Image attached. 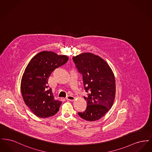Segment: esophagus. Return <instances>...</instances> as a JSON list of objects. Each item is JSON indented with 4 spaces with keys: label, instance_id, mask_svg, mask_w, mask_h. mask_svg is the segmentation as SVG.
<instances>
[{
    "label": "esophagus",
    "instance_id": "esophagus-1",
    "mask_svg": "<svg viewBox=\"0 0 152 152\" xmlns=\"http://www.w3.org/2000/svg\"><path fill=\"white\" fill-rule=\"evenodd\" d=\"M66 99L69 100V101H74L75 99V97L74 96H72V95H69V96H68L66 97Z\"/></svg>",
    "mask_w": 152,
    "mask_h": 152
}]
</instances>
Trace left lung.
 <instances>
[{
  "label": "left lung",
  "instance_id": "left-lung-1",
  "mask_svg": "<svg viewBox=\"0 0 152 152\" xmlns=\"http://www.w3.org/2000/svg\"><path fill=\"white\" fill-rule=\"evenodd\" d=\"M73 61L83 76L87 93V108L79 116L87 121L98 120L112 108L116 94L114 74L108 63L92 53H83L73 56Z\"/></svg>",
  "mask_w": 152,
  "mask_h": 152
}]
</instances>
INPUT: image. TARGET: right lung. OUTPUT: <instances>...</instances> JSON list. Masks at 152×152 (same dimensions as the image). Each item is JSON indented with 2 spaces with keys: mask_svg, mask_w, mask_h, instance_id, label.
Returning a JSON list of instances; mask_svg holds the SVG:
<instances>
[{
  "mask_svg": "<svg viewBox=\"0 0 152 152\" xmlns=\"http://www.w3.org/2000/svg\"><path fill=\"white\" fill-rule=\"evenodd\" d=\"M68 60L65 55L42 51L32 58L26 68L21 81L22 97L26 105L35 114L47 118L57 113L61 101L56 100L48 88L52 72Z\"/></svg>",
  "mask_w": 152,
  "mask_h": 152,
  "instance_id": "add662e5",
  "label": "right lung"
}]
</instances>
